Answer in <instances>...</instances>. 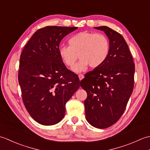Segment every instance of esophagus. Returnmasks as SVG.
Returning <instances> with one entry per match:
<instances>
[{
  "instance_id": "esophagus-1",
  "label": "esophagus",
  "mask_w": 150,
  "mask_h": 150,
  "mask_svg": "<svg viewBox=\"0 0 150 150\" xmlns=\"http://www.w3.org/2000/svg\"><path fill=\"white\" fill-rule=\"evenodd\" d=\"M84 77V75H82V74H79V79H80V81H81L82 79H83Z\"/></svg>"
}]
</instances>
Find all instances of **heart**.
<instances>
[{
	"label": "heart",
	"instance_id": "obj_1",
	"mask_svg": "<svg viewBox=\"0 0 150 150\" xmlns=\"http://www.w3.org/2000/svg\"><path fill=\"white\" fill-rule=\"evenodd\" d=\"M69 46L59 47L62 61L69 68H73L79 58L80 60L73 67L76 73L85 71L88 66L91 68L100 66L106 61L110 51L108 38L103 33L82 31L69 38Z\"/></svg>",
	"mask_w": 150,
	"mask_h": 150
}]
</instances>
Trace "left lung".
I'll return each instance as SVG.
<instances>
[{
  "instance_id": "1",
  "label": "left lung",
  "mask_w": 150,
  "mask_h": 150,
  "mask_svg": "<svg viewBox=\"0 0 150 150\" xmlns=\"http://www.w3.org/2000/svg\"><path fill=\"white\" fill-rule=\"evenodd\" d=\"M106 34L109 55L103 64L86 73L81 86L86 91V118L91 126L104 129L116 123L128 104L134 86L135 64L121 35L108 26L95 27Z\"/></svg>"
}]
</instances>
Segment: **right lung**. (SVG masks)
Here are the masks:
<instances>
[{
	"instance_id": "1",
	"label": "right lung",
	"mask_w": 150,
	"mask_h": 150,
	"mask_svg": "<svg viewBox=\"0 0 150 150\" xmlns=\"http://www.w3.org/2000/svg\"><path fill=\"white\" fill-rule=\"evenodd\" d=\"M77 28H40L21 53L18 79L22 101L31 117L42 125L63 119L66 103L80 86L78 75L66 68L59 53L61 40Z\"/></svg>"
}]
</instances>
